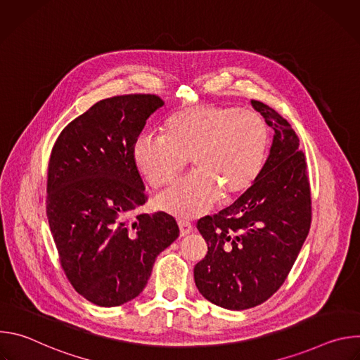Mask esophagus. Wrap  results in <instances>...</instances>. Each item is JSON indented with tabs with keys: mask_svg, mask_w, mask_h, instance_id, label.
Instances as JSON below:
<instances>
[{
	"mask_svg": "<svg viewBox=\"0 0 360 360\" xmlns=\"http://www.w3.org/2000/svg\"><path fill=\"white\" fill-rule=\"evenodd\" d=\"M178 226H179V233L181 236H185L188 233L192 232V225L189 222H185V221H178Z\"/></svg>",
	"mask_w": 360,
	"mask_h": 360,
	"instance_id": "34e87169",
	"label": "esophagus"
}]
</instances>
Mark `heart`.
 I'll return each instance as SVG.
<instances>
[{
	"mask_svg": "<svg viewBox=\"0 0 360 360\" xmlns=\"http://www.w3.org/2000/svg\"><path fill=\"white\" fill-rule=\"evenodd\" d=\"M164 135L136 136L132 158L148 184L162 188L191 160L193 174L157 198V207L192 219L210 211L219 195L232 200L258 178L269 146L265 121L252 111L205 104L171 115Z\"/></svg>",
	"mask_w": 360,
	"mask_h": 360,
	"instance_id": "heart-1",
	"label": "heart"
}]
</instances>
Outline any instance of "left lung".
Here are the masks:
<instances>
[{"instance_id": "1", "label": "left lung", "mask_w": 360, "mask_h": 360, "mask_svg": "<svg viewBox=\"0 0 360 360\" xmlns=\"http://www.w3.org/2000/svg\"><path fill=\"white\" fill-rule=\"evenodd\" d=\"M275 131L269 157L253 185L196 228L208 243L193 268L205 299L231 311L268 300L288 278L312 222L311 185L299 138L261 101H250Z\"/></svg>"}]
</instances>
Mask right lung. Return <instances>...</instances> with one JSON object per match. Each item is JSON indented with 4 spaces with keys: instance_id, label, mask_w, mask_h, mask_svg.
<instances>
[{
    "instance_id": "add662e5",
    "label": "right lung",
    "mask_w": 360,
    "mask_h": 360,
    "mask_svg": "<svg viewBox=\"0 0 360 360\" xmlns=\"http://www.w3.org/2000/svg\"><path fill=\"white\" fill-rule=\"evenodd\" d=\"M164 101L152 94L102 99L71 121L48 164L46 217L74 289L112 307L136 297L157 256L178 236L165 214L134 211L146 202L132 146Z\"/></svg>"
}]
</instances>
